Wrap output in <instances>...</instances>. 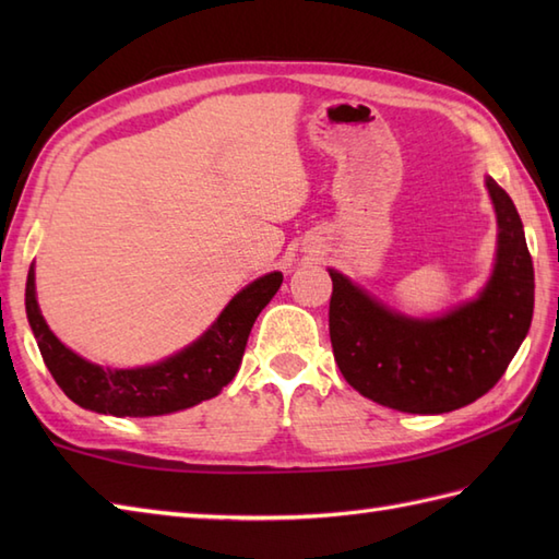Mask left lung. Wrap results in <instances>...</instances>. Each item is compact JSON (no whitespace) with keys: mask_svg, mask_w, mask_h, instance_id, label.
<instances>
[{"mask_svg":"<svg viewBox=\"0 0 559 559\" xmlns=\"http://www.w3.org/2000/svg\"><path fill=\"white\" fill-rule=\"evenodd\" d=\"M497 213V259L476 300L435 319H411L329 269V334L346 382L403 413H449L500 382L533 317V261L514 201L485 180Z\"/></svg>","mask_w":559,"mask_h":559,"instance_id":"8db88e82","label":"left lung"}]
</instances>
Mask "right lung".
<instances>
[{"mask_svg":"<svg viewBox=\"0 0 559 559\" xmlns=\"http://www.w3.org/2000/svg\"><path fill=\"white\" fill-rule=\"evenodd\" d=\"M283 273L273 271L242 288L204 336L197 338L173 358L134 367V370H103L69 350L45 324L35 300V271L26 281V314L38 341L47 370L64 394L81 408L117 418H148L192 408L197 403L221 394L233 382L242 362L245 346L259 312L276 295Z\"/></svg>","mask_w":559,"mask_h":559,"instance_id":"1","label":"right lung"}]
</instances>
